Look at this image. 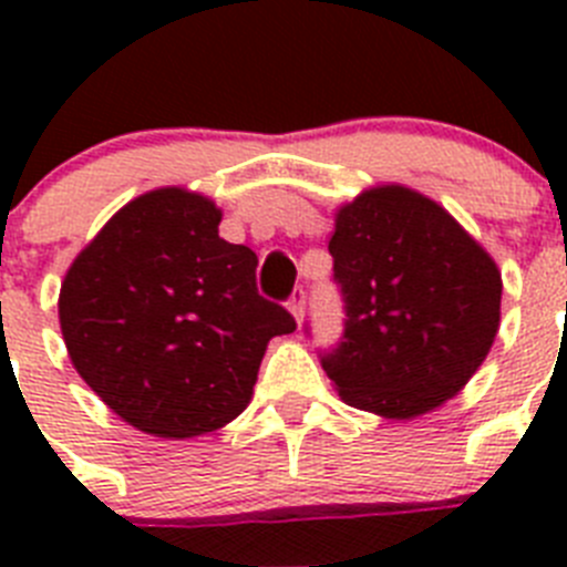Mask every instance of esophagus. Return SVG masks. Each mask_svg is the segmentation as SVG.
<instances>
[{
	"label": "esophagus",
	"instance_id": "1",
	"mask_svg": "<svg viewBox=\"0 0 567 567\" xmlns=\"http://www.w3.org/2000/svg\"><path fill=\"white\" fill-rule=\"evenodd\" d=\"M303 309H307V289L298 287L292 292V298H289V312H292V318L298 320V323L300 318H303Z\"/></svg>",
	"mask_w": 567,
	"mask_h": 567
}]
</instances>
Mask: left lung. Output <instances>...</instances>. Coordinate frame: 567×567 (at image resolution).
<instances>
[{
    "label": "left lung",
    "instance_id": "obj_1",
    "mask_svg": "<svg viewBox=\"0 0 567 567\" xmlns=\"http://www.w3.org/2000/svg\"><path fill=\"white\" fill-rule=\"evenodd\" d=\"M343 340L320 358L343 403L389 420L434 412L483 365L503 278L452 215L403 184L363 189L329 238Z\"/></svg>",
    "mask_w": 567,
    "mask_h": 567
}]
</instances>
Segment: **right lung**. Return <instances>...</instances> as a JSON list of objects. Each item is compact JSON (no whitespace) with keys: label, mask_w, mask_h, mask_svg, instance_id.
Returning <instances> with one entry per match:
<instances>
[{"label":"right lung","mask_w":567,"mask_h":567,"mask_svg":"<svg viewBox=\"0 0 567 567\" xmlns=\"http://www.w3.org/2000/svg\"><path fill=\"white\" fill-rule=\"evenodd\" d=\"M207 195L162 187L124 204L70 264L59 323L84 383L124 423L187 440L252 400L260 360L295 318L260 298L258 255L218 235Z\"/></svg>","instance_id":"right-lung-1"}]
</instances>
